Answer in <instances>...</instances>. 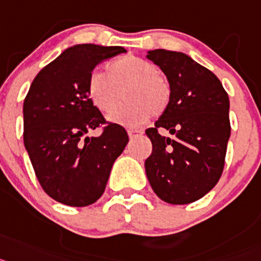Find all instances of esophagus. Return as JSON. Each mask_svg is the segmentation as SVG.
<instances>
[{"instance_id": "1", "label": "esophagus", "mask_w": 261, "mask_h": 261, "mask_svg": "<svg viewBox=\"0 0 261 261\" xmlns=\"http://www.w3.org/2000/svg\"><path fill=\"white\" fill-rule=\"evenodd\" d=\"M127 134H128V138H130V139H135V138L140 137V135L143 134V131L142 130H128Z\"/></svg>"}]
</instances>
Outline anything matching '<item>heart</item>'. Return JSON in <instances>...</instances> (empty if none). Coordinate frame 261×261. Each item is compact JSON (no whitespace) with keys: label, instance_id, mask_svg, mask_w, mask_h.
I'll return each instance as SVG.
<instances>
[{"label":"heart","instance_id":"1","mask_svg":"<svg viewBox=\"0 0 261 261\" xmlns=\"http://www.w3.org/2000/svg\"><path fill=\"white\" fill-rule=\"evenodd\" d=\"M158 67L138 56H123L108 65V76L94 71L88 79V96L99 112L115 108L121 93L126 102L109 114V121L122 126H138L149 114L160 115L171 102L172 89Z\"/></svg>","mask_w":261,"mask_h":261}]
</instances>
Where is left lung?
Here are the masks:
<instances>
[{
    "label": "left lung",
    "mask_w": 261,
    "mask_h": 261,
    "mask_svg": "<svg viewBox=\"0 0 261 261\" xmlns=\"http://www.w3.org/2000/svg\"><path fill=\"white\" fill-rule=\"evenodd\" d=\"M147 59L159 65L172 89L167 110L146 130L152 143L144 162L147 178L165 202H194L217 185L223 171L231 133L228 96L218 77L182 52L152 49ZM159 128L174 137H163Z\"/></svg>",
    "instance_id": "8db88e82"
}]
</instances>
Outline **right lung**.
<instances>
[{"label": "right lung", "mask_w": 261, "mask_h": 261, "mask_svg": "<svg viewBox=\"0 0 261 261\" xmlns=\"http://www.w3.org/2000/svg\"><path fill=\"white\" fill-rule=\"evenodd\" d=\"M126 52L123 47L76 44L36 74L23 102V143L36 177L51 198L68 206L92 205L102 196L127 133L109 123L99 137L89 130L106 124L88 96L97 64Z\"/></svg>", "instance_id": "obj_1"}]
</instances>
